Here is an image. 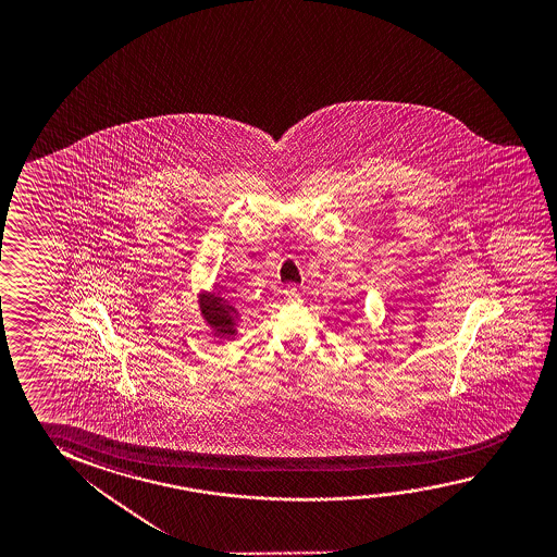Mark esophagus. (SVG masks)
<instances>
[{"instance_id": "obj_1", "label": "esophagus", "mask_w": 557, "mask_h": 557, "mask_svg": "<svg viewBox=\"0 0 557 557\" xmlns=\"http://www.w3.org/2000/svg\"><path fill=\"white\" fill-rule=\"evenodd\" d=\"M285 297H287V301H301V293H299V289H297V287H293V285L292 287H287V289H285Z\"/></svg>"}]
</instances>
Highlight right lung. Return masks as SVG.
Segmentation results:
<instances>
[{
    "instance_id": "obj_1",
    "label": "right lung",
    "mask_w": 557,
    "mask_h": 557,
    "mask_svg": "<svg viewBox=\"0 0 557 557\" xmlns=\"http://www.w3.org/2000/svg\"><path fill=\"white\" fill-rule=\"evenodd\" d=\"M200 310L201 317L208 322V326L213 330L215 336L228 339L237 334L240 312L233 302L220 295V292L201 295Z\"/></svg>"
}]
</instances>
